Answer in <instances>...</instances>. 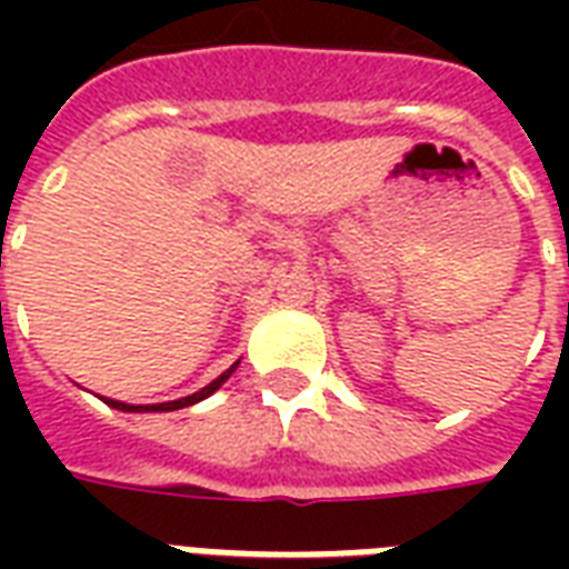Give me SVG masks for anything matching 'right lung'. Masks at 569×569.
I'll use <instances>...</instances> for the list:
<instances>
[{
	"label": "right lung",
	"mask_w": 569,
	"mask_h": 569,
	"mask_svg": "<svg viewBox=\"0 0 569 569\" xmlns=\"http://www.w3.org/2000/svg\"><path fill=\"white\" fill-rule=\"evenodd\" d=\"M237 366H240V362H234V366H231V369L222 371V375H219V378H216V381L207 383V387H200L198 393L182 396V399H173V402H158V406H130V402H118V399H103V402H106V406H109V408H118V411H137V415H140V411H176V408L198 406V402H203V399H207V396L216 393V390H219V387H222V383L228 381V378H231V375H234Z\"/></svg>",
	"instance_id": "add662e5"
}]
</instances>
